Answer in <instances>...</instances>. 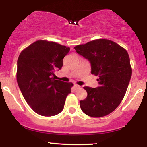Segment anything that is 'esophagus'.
I'll return each instance as SVG.
<instances>
[{
    "mask_svg": "<svg viewBox=\"0 0 147 147\" xmlns=\"http://www.w3.org/2000/svg\"><path fill=\"white\" fill-rule=\"evenodd\" d=\"M79 88H80V86H79V85H77V84H75V85H74V89H75V90H77V89Z\"/></svg>",
    "mask_w": 147,
    "mask_h": 147,
    "instance_id": "obj_1",
    "label": "esophagus"
}]
</instances>
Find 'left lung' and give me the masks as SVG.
Returning <instances> with one entry per match:
<instances>
[{
	"mask_svg": "<svg viewBox=\"0 0 147 147\" xmlns=\"http://www.w3.org/2000/svg\"><path fill=\"white\" fill-rule=\"evenodd\" d=\"M76 52L91 64V74L98 76L99 86L84 87L87 97L80 107L87 115L101 117L119 105L129 86L132 68L126 50L115 42L99 38L75 47Z\"/></svg>",
	"mask_w": 147,
	"mask_h": 147,
	"instance_id": "obj_1",
	"label": "left lung"
}]
</instances>
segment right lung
Instances as JSON below:
<instances>
[{"mask_svg": "<svg viewBox=\"0 0 147 147\" xmlns=\"http://www.w3.org/2000/svg\"><path fill=\"white\" fill-rule=\"evenodd\" d=\"M70 48L38 40L25 48L17 61L16 79L22 95L31 109L42 116H54L63 111L73 84L55 79L63 66Z\"/></svg>", "mask_w": 147, "mask_h": 147, "instance_id": "obj_1", "label": "right lung"}]
</instances>
